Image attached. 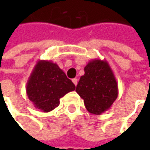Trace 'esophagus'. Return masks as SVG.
Listing matches in <instances>:
<instances>
[{
  "label": "esophagus",
  "mask_w": 150,
  "mask_h": 150,
  "mask_svg": "<svg viewBox=\"0 0 150 150\" xmlns=\"http://www.w3.org/2000/svg\"><path fill=\"white\" fill-rule=\"evenodd\" d=\"M78 82V80L77 79V78H73V79H72V83H74V85H75V86H77Z\"/></svg>",
  "instance_id": "obj_1"
}]
</instances>
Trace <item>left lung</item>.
Here are the masks:
<instances>
[{
  "label": "left lung",
  "instance_id": "1",
  "mask_svg": "<svg viewBox=\"0 0 150 150\" xmlns=\"http://www.w3.org/2000/svg\"><path fill=\"white\" fill-rule=\"evenodd\" d=\"M84 75L76 92L83 99L87 110L100 115L110 108L118 95V83L108 62L93 59L84 67Z\"/></svg>",
  "mask_w": 150,
  "mask_h": 150
}]
</instances>
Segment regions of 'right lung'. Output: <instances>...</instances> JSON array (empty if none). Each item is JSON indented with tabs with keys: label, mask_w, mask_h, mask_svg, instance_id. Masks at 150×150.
Listing matches in <instances>:
<instances>
[{
	"label": "right lung",
	"mask_w": 150,
	"mask_h": 150,
	"mask_svg": "<svg viewBox=\"0 0 150 150\" xmlns=\"http://www.w3.org/2000/svg\"><path fill=\"white\" fill-rule=\"evenodd\" d=\"M26 94L36 108L43 112L53 110L60 98L75 90V85L51 61L39 60L26 83Z\"/></svg>",
	"instance_id": "right-lung-1"
}]
</instances>
